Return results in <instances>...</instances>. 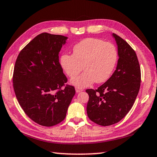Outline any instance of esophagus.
Returning <instances> with one entry per match:
<instances>
[{"instance_id":"esophagus-1","label":"esophagus","mask_w":157,"mask_h":157,"mask_svg":"<svg viewBox=\"0 0 157 157\" xmlns=\"http://www.w3.org/2000/svg\"><path fill=\"white\" fill-rule=\"evenodd\" d=\"M75 91H76V92L77 93H79V92H81V91H83V89H82V88H79V87H75Z\"/></svg>"}]
</instances>
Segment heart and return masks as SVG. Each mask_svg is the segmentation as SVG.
I'll list each match as a JSON object with an SVG mask.
<instances>
[{"label":"heart","mask_w":157,"mask_h":157,"mask_svg":"<svg viewBox=\"0 0 157 157\" xmlns=\"http://www.w3.org/2000/svg\"><path fill=\"white\" fill-rule=\"evenodd\" d=\"M117 52L110 43L101 39L89 38L76 44L73 54H63L60 63L70 78L78 75L82 70L85 71L73 79L71 83L78 87H85L93 84L108 80L116 65Z\"/></svg>","instance_id":"b5f03b06"}]
</instances>
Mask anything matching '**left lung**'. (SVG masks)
Masks as SVG:
<instances>
[{"mask_svg": "<svg viewBox=\"0 0 157 157\" xmlns=\"http://www.w3.org/2000/svg\"><path fill=\"white\" fill-rule=\"evenodd\" d=\"M118 49L115 71L98 89H86L89 99L86 113L101 126L119 122L132 108L140 86V67L135 51L117 35L113 33Z\"/></svg>", "mask_w": 157, "mask_h": 157, "instance_id": "left-lung-1", "label": "left lung"}]
</instances>
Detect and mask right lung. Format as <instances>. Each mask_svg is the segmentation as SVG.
Returning <instances> with one entry per match:
<instances>
[{
  "mask_svg": "<svg viewBox=\"0 0 157 157\" xmlns=\"http://www.w3.org/2000/svg\"><path fill=\"white\" fill-rule=\"evenodd\" d=\"M68 38L43 33L19 52L13 87L19 105L35 122L52 126L65 119L75 90L67 82L59 63V52Z\"/></svg>",
  "mask_w": 157,
  "mask_h": 157,
  "instance_id": "add662e5",
  "label": "right lung"
}]
</instances>
